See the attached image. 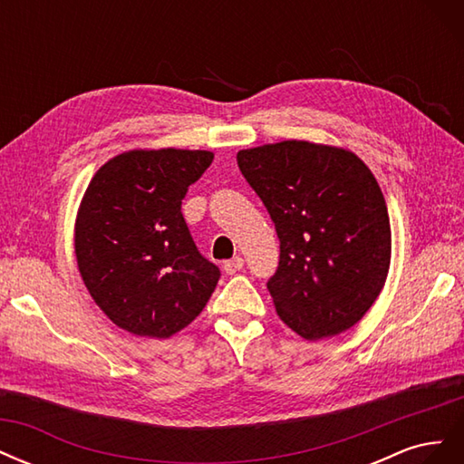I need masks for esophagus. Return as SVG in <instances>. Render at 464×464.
Returning a JSON list of instances; mask_svg holds the SVG:
<instances>
[{
    "mask_svg": "<svg viewBox=\"0 0 464 464\" xmlns=\"http://www.w3.org/2000/svg\"><path fill=\"white\" fill-rule=\"evenodd\" d=\"M242 266H244V259L240 256H236V257L228 259V261H224L222 269H224V273H227V275H234V273L240 271Z\"/></svg>",
    "mask_w": 464,
    "mask_h": 464,
    "instance_id": "1",
    "label": "esophagus"
}]
</instances>
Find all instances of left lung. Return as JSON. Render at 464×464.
Instances as JSON below:
<instances>
[{"label": "left lung", "mask_w": 464, "mask_h": 464, "mask_svg": "<svg viewBox=\"0 0 464 464\" xmlns=\"http://www.w3.org/2000/svg\"><path fill=\"white\" fill-rule=\"evenodd\" d=\"M280 240L269 288L276 314L305 341L366 315L391 265V222L370 168L353 150L288 139L237 152Z\"/></svg>", "instance_id": "obj_1"}]
</instances>
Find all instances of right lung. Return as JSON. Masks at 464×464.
<instances>
[{
    "mask_svg": "<svg viewBox=\"0 0 464 464\" xmlns=\"http://www.w3.org/2000/svg\"><path fill=\"white\" fill-rule=\"evenodd\" d=\"M210 150L133 149L98 168L75 218L82 283L111 323L170 339L215 292L220 271L193 244L181 199L213 162Z\"/></svg>",
    "mask_w": 464,
    "mask_h": 464,
    "instance_id": "right-lung-1",
    "label": "right lung"
}]
</instances>
